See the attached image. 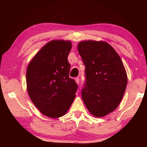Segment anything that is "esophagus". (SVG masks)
Wrapping results in <instances>:
<instances>
[{
	"label": "esophagus",
	"mask_w": 147,
	"mask_h": 147,
	"mask_svg": "<svg viewBox=\"0 0 147 147\" xmlns=\"http://www.w3.org/2000/svg\"><path fill=\"white\" fill-rule=\"evenodd\" d=\"M75 81H76V82L77 84H80V79H79V78H75Z\"/></svg>",
	"instance_id": "34e87169"
}]
</instances>
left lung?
Instances as JSON below:
<instances>
[{"label": "left lung", "mask_w": 147, "mask_h": 147, "mask_svg": "<svg viewBox=\"0 0 147 147\" xmlns=\"http://www.w3.org/2000/svg\"><path fill=\"white\" fill-rule=\"evenodd\" d=\"M78 50L86 66L82 97L92 115L104 117L117 108L125 92L128 79L123 63L106 42L81 41Z\"/></svg>", "instance_id": "1"}]
</instances>
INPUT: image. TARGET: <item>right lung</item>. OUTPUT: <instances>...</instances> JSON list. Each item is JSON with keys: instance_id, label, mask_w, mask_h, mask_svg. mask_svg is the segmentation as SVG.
<instances>
[{"instance_id": "1", "label": "right lung", "mask_w": 147, "mask_h": 147, "mask_svg": "<svg viewBox=\"0 0 147 147\" xmlns=\"http://www.w3.org/2000/svg\"><path fill=\"white\" fill-rule=\"evenodd\" d=\"M70 41L53 40L42 47L28 64L27 91L41 113L58 118L69 110L75 98L78 85L69 77L67 60Z\"/></svg>"}]
</instances>
